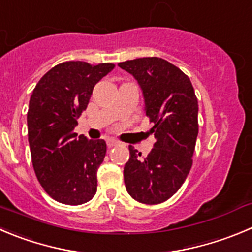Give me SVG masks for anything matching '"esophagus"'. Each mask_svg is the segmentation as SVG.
Here are the masks:
<instances>
[{
    "label": "esophagus",
    "mask_w": 252,
    "mask_h": 252,
    "mask_svg": "<svg viewBox=\"0 0 252 252\" xmlns=\"http://www.w3.org/2000/svg\"><path fill=\"white\" fill-rule=\"evenodd\" d=\"M106 142H107V146H109V147H114V146L119 145V141H116L115 138H107Z\"/></svg>",
    "instance_id": "esophagus-1"
}]
</instances>
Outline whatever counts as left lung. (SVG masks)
Listing matches in <instances>:
<instances>
[{"label": "left lung", "mask_w": 252, "mask_h": 252, "mask_svg": "<svg viewBox=\"0 0 252 252\" xmlns=\"http://www.w3.org/2000/svg\"><path fill=\"white\" fill-rule=\"evenodd\" d=\"M137 80L145 115L155 124V143L147 157L128 146L124 167L126 190L145 204L169 199L186 181L198 136V100L188 76L162 58H138L119 63Z\"/></svg>", "instance_id": "1"}]
</instances>
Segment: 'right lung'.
<instances>
[{
	"label": "right lung",
	"mask_w": 252,
	"mask_h": 252,
	"mask_svg": "<svg viewBox=\"0 0 252 252\" xmlns=\"http://www.w3.org/2000/svg\"><path fill=\"white\" fill-rule=\"evenodd\" d=\"M114 66L65 62L44 74L33 90L27 114L33 168L40 186L57 202L80 205L96 193L106 142L78 136L74 128L95 84Z\"/></svg>",
	"instance_id": "add662e5"
}]
</instances>
